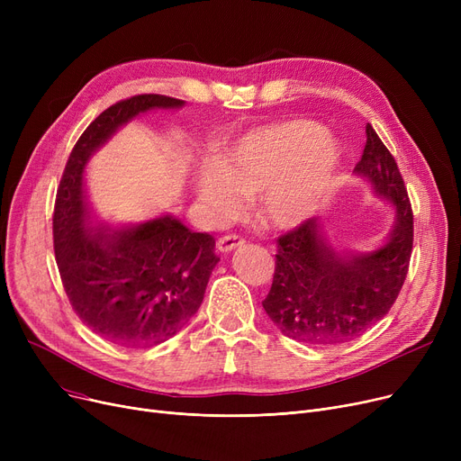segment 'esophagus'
<instances>
[{
    "instance_id": "34e87169",
    "label": "esophagus",
    "mask_w": 461,
    "mask_h": 461,
    "mask_svg": "<svg viewBox=\"0 0 461 461\" xmlns=\"http://www.w3.org/2000/svg\"><path fill=\"white\" fill-rule=\"evenodd\" d=\"M243 245H245V239H240L239 235H226V237H221L216 240V250L226 254V252H231Z\"/></svg>"
}]
</instances>
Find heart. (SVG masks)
<instances>
[{
    "mask_svg": "<svg viewBox=\"0 0 461 461\" xmlns=\"http://www.w3.org/2000/svg\"><path fill=\"white\" fill-rule=\"evenodd\" d=\"M340 158V145L306 119H284L250 129L196 167L192 190L211 224L221 226L256 196L271 226L294 230L316 212Z\"/></svg>",
    "mask_w": 461,
    "mask_h": 461,
    "instance_id": "1",
    "label": "heart"
}]
</instances>
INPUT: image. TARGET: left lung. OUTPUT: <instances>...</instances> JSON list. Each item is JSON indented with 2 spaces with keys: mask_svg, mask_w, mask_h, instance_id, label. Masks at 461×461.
<instances>
[{
  "mask_svg": "<svg viewBox=\"0 0 461 461\" xmlns=\"http://www.w3.org/2000/svg\"><path fill=\"white\" fill-rule=\"evenodd\" d=\"M353 174L394 209L393 230L374 250L334 245L320 218L278 239L276 269L263 301L276 329L310 346H336L358 338L394 304L413 249V212L394 157L372 125Z\"/></svg>",
  "mask_w": 461,
  "mask_h": 461,
  "instance_id": "1",
  "label": "left lung"
}]
</instances>
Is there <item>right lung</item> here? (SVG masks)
Segmentation results:
<instances>
[{"label":"right lung","mask_w":461,"mask_h":461,"mask_svg":"<svg viewBox=\"0 0 461 461\" xmlns=\"http://www.w3.org/2000/svg\"><path fill=\"white\" fill-rule=\"evenodd\" d=\"M183 106L164 95H136L110 106L77 141L58 188L54 250L67 297L95 334L123 348L158 346L192 320L218 263L214 240L169 212L136 224H99L84 172L134 117Z\"/></svg>","instance_id":"right-lung-1"}]
</instances>
